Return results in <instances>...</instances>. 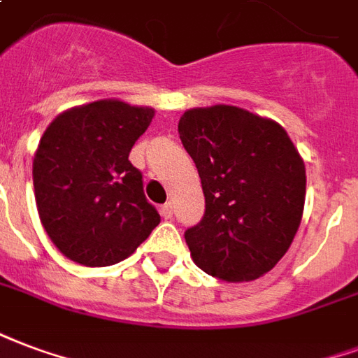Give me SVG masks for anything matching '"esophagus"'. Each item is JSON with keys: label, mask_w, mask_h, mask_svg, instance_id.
<instances>
[{"label": "esophagus", "mask_w": 358, "mask_h": 358, "mask_svg": "<svg viewBox=\"0 0 358 358\" xmlns=\"http://www.w3.org/2000/svg\"><path fill=\"white\" fill-rule=\"evenodd\" d=\"M161 216H163L165 220L172 218V203L171 201H166L165 205L161 206Z\"/></svg>", "instance_id": "esophagus-1"}]
</instances>
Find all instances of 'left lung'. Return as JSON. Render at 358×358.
Wrapping results in <instances>:
<instances>
[{
	"mask_svg": "<svg viewBox=\"0 0 358 358\" xmlns=\"http://www.w3.org/2000/svg\"><path fill=\"white\" fill-rule=\"evenodd\" d=\"M178 134L199 171L205 216L186 243L205 273L254 280L287 254L306 203V165L282 127L237 106L192 108Z\"/></svg>",
	"mask_w": 358,
	"mask_h": 358,
	"instance_id": "obj_1",
	"label": "left lung"
}]
</instances>
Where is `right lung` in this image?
I'll use <instances>...</instances> for the list:
<instances>
[{
  "mask_svg": "<svg viewBox=\"0 0 358 358\" xmlns=\"http://www.w3.org/2000/svg\"><path fill=\"white\" fill-rule=\"evenodd\" d=\"M153 108L106 98L52 119L34 155V192L45 231L66 258L113 266L144 243L161 216L129 161Z\"/></svg>",
  "mask_w": 358,
  "mask_h": 358,
  "instance_id": "add662e5",
  "label": "right lung"
}]
</instances>
